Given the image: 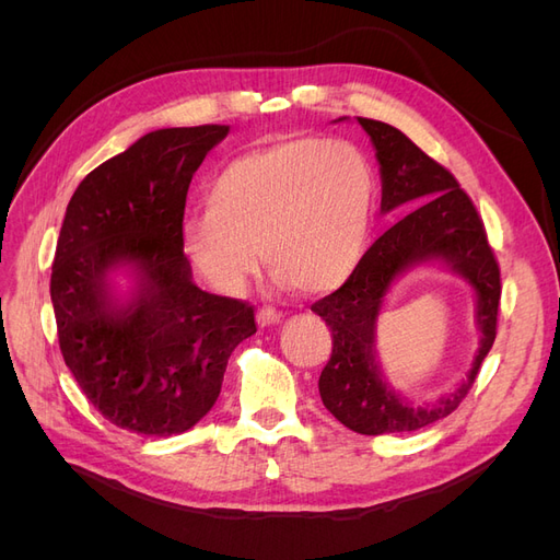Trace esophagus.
<instances>
[{
	"instance_id": "esophagus-1",
	"label": "esophagus",
	"mask_w": 560,
	"mask_h": 560,
	"mask_svg": "<svg viewBox=\"0 0 560 560\" xmlns=\"http://www.w3.org/2000/svg\"><path fill=\"white\" fill-rule=\"evenodd\" d=\"M284 315L280 313V311H276V308H261L259 313H257V325L264 329V327H273V325H278V322L282 319Z\"/></svg>"
}]
</instances>
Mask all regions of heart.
Listing matches in <instances>:
<instances>
[{"mask_svg":"<svg viewBox=\"0 0 560 560\" xmlns=\"http://www.w3.org/2000/svg\"><path fill=\"white\" fill-rule=\"evenodd\" d=\"M376 212V179L346 140L303 135L229 159L206 189V212L184 217L182 249L210 287L238 294L259 254L282 287L319 294L360 266Z\"/></svg>","mask_w":560,"mask_h":560,"instance_id":"1","label":"heart"}]
</instances>
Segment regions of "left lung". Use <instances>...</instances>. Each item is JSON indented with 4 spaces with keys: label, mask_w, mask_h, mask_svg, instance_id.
Masks as SVG:
<instances>
[{
    "label": "left lung",
    "mask_w": 560,
    "mask_h": 560,
    "mask_svg": "<svg viewBox=\"0 0 560 560\" xmlns=\"http://www.w3.org/2000/svg\"><path fill=\"white\" fill-rule=\"evenodd\" d=\"M348 116L336 118L346 121ZM334 121V124H336ZM358 124L376 149L381 212L415 208L366 249L354 273L313 313L331 329V358L319 376L327 411L360 434L413 432L446 418L465 399L479 366L493 348L500 303V268L488 245L477 208L444 165L432 161L401 130L374 118ZM439 262L460 275L475 292L480 350L464 383L430 405H413L386 383L377 364L375 325L384 296L406 269Z\"/></svg>",
    "instance_id": "1"
}]
</instances>
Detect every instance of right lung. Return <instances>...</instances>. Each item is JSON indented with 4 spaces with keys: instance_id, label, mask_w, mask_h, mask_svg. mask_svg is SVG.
<instances>
[{
    "instance_id": "obj_1",
    "label": "right lung",
    "mask_w": 560,
    "mask_h": 560,
    "mask_svg": "<svg viewBox=\"0 0 560 560\" xmlns=\"http://www.w3.org/2000/svg\"><path fill=\"white\" fill-rule=\"evenodd\" d=\"M226 135L147 132L86 175L65 212L50 273L62 360L128 432L191 430L222 393L231 352L257 331L252 306L194 282L179 241L191 177Z\"/></svg>"
}]
</instances>
